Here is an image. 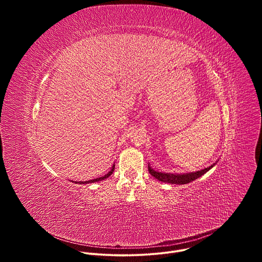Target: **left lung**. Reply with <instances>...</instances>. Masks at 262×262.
<instances>
[{
	"label": "left lung",
	"mask_w": 262,
	"mask_h": 262,
	"mask_svg": "<svg viewBox=\"0 0 262 262\" xmlns=\"http://www.w3.org/2000/svg\"><path fill=\"white\" fill-rule=\"evenodd\" d=\"M217 163V161L215 163H213L212 165H210L207 168L195 171V172H188V173H166V172H159L156 171L151 168L150 164H148V170L149 173H150L155 178H157L158 180L162 181V182H167V183H172V184H186L189 182L194 181L195 179L201 177L202 175H204L206 172H208L212 167L215 166V164Z\"/></svg>",
	"instance_id": "8db88e82"
}]
</instances>
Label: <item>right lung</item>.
<instances>
[{
    "label": "right lung",
    "instance_id": "1",
    "mask_svg": "<svg viewBox=\"0 0 262 262\" xmlns=\"http://www.w3.org/2000/svg\"><path fill=\"white\" fill-rule=\"evenodd\" d=\"M114 170H115V164H113V166H112V168H111V170L105 174V175H103V176H101V177H98V178H95V179H91V180H87V181H72V182H74V183H79V184H87V183H93V182H98V181H101V180H104L105 178H107L108 176H111V174L114 172Z\"/></svg>",
    "mask_w": 262,
    "mask_h": 262
}]
</instances>
